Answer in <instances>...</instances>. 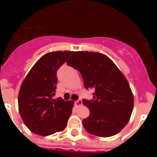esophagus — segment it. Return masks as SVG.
Instances as JSON below:
<instances>
[{"label":"esophagus","mask_w":157,"mask_h":157,"mask_svg":"<svg viewBox=\"0 0 157 157\" xmlns=\"http://www.w3.org/2000/svg\"><path fill=\"white\" fill-rule=\"evenodd\" d=\"M75 105L76 108H78V107H80V106H82V101L81 100H78V101H75Z\"/></svg>","instance_id":"obj_1"}]
</instances>
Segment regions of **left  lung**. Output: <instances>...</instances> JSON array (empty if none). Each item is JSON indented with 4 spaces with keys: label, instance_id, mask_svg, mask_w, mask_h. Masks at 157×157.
I'll return each instance as SVG.
<instances>
[{
    "label": "left lung",
    "instance_id": "8db88e82",
    "mask_svg": "<svg viewBox=\"0 0 157 157\" xmlns=\"http://www.w3.org/2000/svg\"><path fill=\"white\" fill-rule=\"evenodd\" d=\"M67 63L81 73L86 88H95L92 101L83 100L90 110L82 121L86 130L103 138L120 132L134 108V95L121 71L109 56L97 52H74Z\"/></svg>",
    "mask_w": 157,
    "mask_h": 157
}]
</instances>
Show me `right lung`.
Returning <instances> with one entry per match:
<instances>
[{
	"label": "right lung",
	"instance_id": "1",
	"mask_svg": "<svg viewBox=\"0 0 157 157\" xmlns=\"http://www.w3.org/2000/svg\"><path fill=\"white\" fill-rule=\"evenodd\" d=\"M72 51H55L41 56L25 77L18 96L19 112L27 128L48 136L63 131L72 113L74 101L53 99L57 83L56 71Z\"/></svg>",
	"mask_w": 157,
	"mask_h": 157
}]
</instances>
